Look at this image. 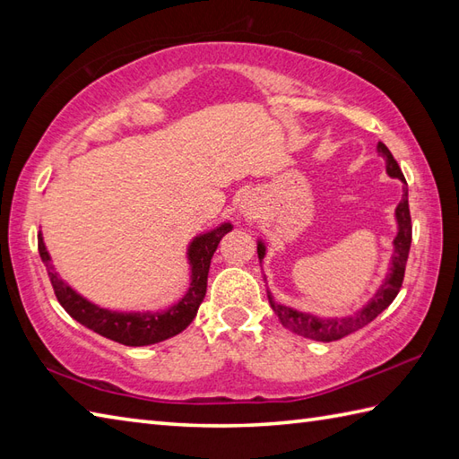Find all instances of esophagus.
I'll use <instances>...</instances> for the list:
<instances>
[{"mask_svg":"<svg viewBox=\"0 0 459 459\" xmlns=\"http://www.w3.org/2000/svg\"><path fill=\"white\" fill-rule=\"evenodd\" d=\"M238 214H240V217H245V219H255L256 207H255V203H252V199H248V197L240 199V203H238Z\"/></svg>","mask_w":459,"mask_h":459,"instance_id":"1","label":"esophagus"}]
</instances>
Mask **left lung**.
Segmentation results:
<instances>
[{"mask_svg": "<svg viewBox=\"0 0 459 459\" xmlns=\"http://www.w3.org/2000/svg\"><path fill=\"white\" fill-rule=\"evenodd\" d=\"M377 152L383 155L386 161V173L394 179H401L404 183L403 187V199L396 204L394 211V219H396V237L393 240V256H391V264H388V272L383 280V284L375 291V296L370 298L367 304L360 307L359 311L345 317H319L314 314H307V311H298L294 307H288L284 304H278V301L272 298L268 291V299L270 306L274 309V314L281 321V325L294 331L298 335H304L316 341H324V343H329V341H337L343 339L345 335L355 333L360 327H365L370 324L378 314L393 304L398 291H401L403 280H404V268H406V260H408V252H411V242H412V224H411V209H408V187H406V179L398 168L396 160L393 158L391 150L386 148L383 142H378ZM266 256V245L258 238V260L262 262Z\"/></svg>", "mask_w": 459, "mask_h": 459, "instance_id": "1", "label": "left lung"}]
</instances>
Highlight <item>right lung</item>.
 Instances as JSON below:
<instances>
[{
    "label": "right lung",
    "mask_w": 459,
    "mask_h": 459,
    "mask_svg": "<svg viewBox=\"0 0 459 459\" xmlns=\"http://www.w3.org/2000/svg\"><path fill=\"white\" fill-rule=\"evenodd\" d=\"M230 230L232 224L227 221L207 232H201V235H197L189 242V290L185 291V296L178 304L160 311H114L92 304V301L81 296L79 291L73 290L61 276H58V272L55 270L51 262V255H48V250L45 247L41 232H39V255H41L47 274L51 278L58 304L65 307L68 316L79 321L84 327L92 329L94 333H99L106 339H112L116 343L128 347H143L160 343V341L181 333V331L195 319V316H197L201 301L204 294H207L211 258L214 255V250H217L221 238Z\"/></svg>",
    "instance_id": "add662e5"
}]
</instances>
